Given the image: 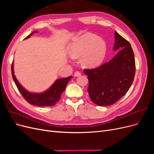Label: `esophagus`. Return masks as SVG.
Masks as SVG:
<instances>
[{"instance_id":"esophagus-1","label":"esophagus","mask_w":154,"mask_h":154,"mask_svg":"<svg viewBox=\"0 0 154 154\" xmlns=\"http://www.w3.org/2000/svg\"><path fill=\"white\" fill-rule=\"evenodd\" d=\"M81 75V74H80V72H78V71H76L75 72H74V76H75V77H78V76H80Z\"/></svg>"}]
</instances>
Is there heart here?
I'll return each mask as SVG.
<instances>
[{"mask_svg":"<svg viewBox=\"0 0 154 154\" xmlns=\"http://www.w3.org/2000/svg\"><path fill=\"white\" fill-rule=\"evenodd\" d=\"M106 51L105 42L96 35L88 32L74 39L69 48L71 57H82V64L87 68L99 66L105 58Z\"/></svg>","mask_w":154,"mask_h":154,"instance_id":"obj_1","label":"heart"}]
</instances>
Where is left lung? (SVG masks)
Here are the masks:
<instances>
[{"mask_svg":"<svg viewBox=\"0 0 154 154\" xmlns=\"http://www.w3.org/2000/svg\"><path fill=\"white\" fill-rule=\"evenodd\" d=\"M114 33L113 49L118 51L115 57L98 67L84 69L90 98L100 106L111 105L124 96L132 84L136 72L131 45L117 32Z\"/></svg>","mask_w":154,"mask_h":154,"instance_id":"left-lung-1","label":"left lung"}]
</instances>
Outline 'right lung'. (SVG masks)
<instances>
[{
  "instance_id": "1",
  "label": "right lung",
  "mask_w": 154,
  "mask_h": 154,
  "mask_svg": "<svg viewBox=\"0 0 154 154\" xmlns=\"http://www.w3.org/2000/svg\"><path fill=\"white\" fill-rule=\"evenodd\" d=\"M35 32H38L36 31H33L29 35L27 36L25 39L29 38L32 34L35 33ZM11 73L13 79L15 83L18 91H20L21 94L24 96L26 100L29 103L38 106H54L60 100L62 93L66 89L68 82L72 78V76H71L67 78L58 79L48 90L41 93H34L27 91L17 80L15 74H14L13 62L11 66Z\"/></svg>"
}]
</instances>
